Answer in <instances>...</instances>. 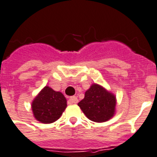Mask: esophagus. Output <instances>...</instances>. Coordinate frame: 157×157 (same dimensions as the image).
<instances>
[{
  "label": "esophagus",
  "mask_w": 157,
  "mask_h": 157,
  "mask_svg": "<svg viewBox=\"0 0 157 157\" xmlns=\"http://www.w3.org/2000/svg\"><path fill=\"white\" fill-rule=\"evenodd\" d=\"M78 102V99L75 96L73 97H71L68 100V104H73V103H77Z\"/></svg>",
  "instance_id": "1"
}]
</instances>
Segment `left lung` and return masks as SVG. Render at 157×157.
<instances>
[{
    "label": "left lung",
    "mask_w": 157,
    "mask_h": 157,
    "mask_svg": "<svg viewBox=\"0 0 157 157\" xmlns=\"http://www.w3.org/2000/svg\"><path fill=\"white\" fill-rule=\"evenodd\" d=\"M78 105L89 119L96 123H103L114 116L116 98L102 86L93 84L85 92V98Z\"/></svg>",
    "instance_id": "8db88e82"
}]
</instances>
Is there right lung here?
Returning a JSON list of instances; mask_svg holds the SVG:
<instances>
[{
  "instance_id": "right-lung-1",
  "label": "right lung",
  "mask_w": 157,
  "mask_h": 157,
  "mask_svg": "<svg viewBox=\"0 0 157 157\" xmlns=\"http://www.w3.org/2000/svg\"><path fill=\"white\" fill-rule=\"evenodd\" d=\"M34 118L42 123H54L67 107V100L60 92L45 86L32 101Z\"/></svg>"
}]
</instances>
